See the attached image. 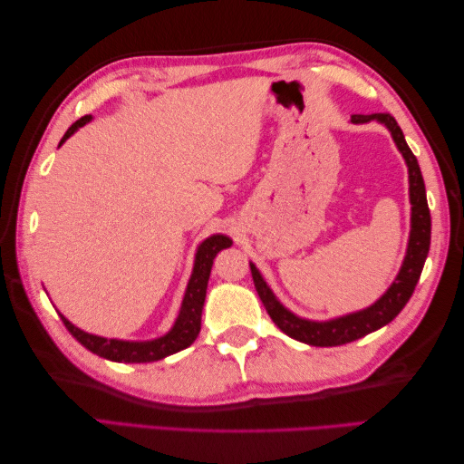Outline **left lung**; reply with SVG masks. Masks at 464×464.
Returning a JSON list of instances; mask_svg holds the SVG:
<instances>
[{"instance_id": "1", "label": "left lung", "mask_w": 464, "mask_h": 464, "mask_svg": "<svg viewBox=\"0 0 464 464\" xmlns=\"http://www.w3.org/2000/svg\"><path fill=\"white\" fill-rule=\"evenodd\" d=\"M371 120H377L389 127V131L395 140L399 151L402 153L409 167V183H411V205H412V215H411V239H409V249L407 257L402 261V267L397 275L395 283L391 285L389 291L382 295V297L371 304L369 309L344 314V317L333 319V321H307L301 319L297 314L287 311L283 304L275 299V295L267 287V283L263 281L261 273L257 267L251 263V275L255 289H257L259 297L267 309L269 317L277 327L289 334V337L297 339L301 343L313 344V347H337V344H344L351 341H357L364 334L381 329L382 324L391 323L397 314L402 311V307L409 303L412 291H415L422 265L429 255L430 247V211L427 203V193H425V181H422L420 167L417 157L412 155L409 145L405 141V135H402L399 123L391 113H374V115H353V123H367Z\"/></svg>"}]
</instances>
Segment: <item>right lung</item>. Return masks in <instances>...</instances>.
Segmentation results:
<instances>
[{
  "label": "right lung",
  "mask_w": 464,
  "mask_h": 464,
  "mask_svg": "<svg viewBox=\"0 0 464 464\" xmlns=\"http://www.w3.org/2000/svg\"><path fill=\"white\" fill-rule=\"evenodd\" d=\"M90 120H92V115H83L82 120H77L65 131L63 140L59 141V145H62L67 137H72L77 127L85 125ZM227 247H231V239L225 237V235H213V237L205 239L199 245V251H197V255H195L193 275L189 279V285H187L179 317H177L173 329L161 339L141 341V343L140 341L103 339V337H97V334H90V333H83L82 329H77L75 324H72L63 317V314H62V321L67 327V331L72 333L85 349H90L92 353L100 354V357H103V359L117 361V362H150V361H160L163 357H169V354L189 347V344L197 339V334H199L201 311H203V303H205L207 281H209L211 267H213V259L217 253H219L221 249H227Z\"/></svg>",
  "instance_id": "obj_1"
}]
</instances>
